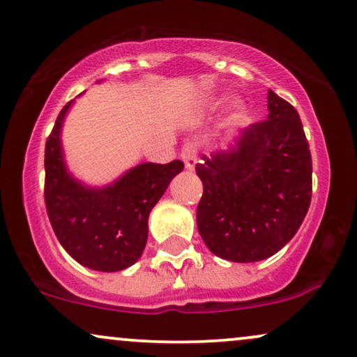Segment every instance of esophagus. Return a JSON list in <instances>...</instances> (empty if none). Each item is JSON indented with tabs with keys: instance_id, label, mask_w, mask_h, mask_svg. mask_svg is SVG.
<instances>
[{
	"instance_id": "obj_1",
	"label": "esophagus",
	"mask_w": 357,
	"mask_h": 357,
	"mask_svg": "<svg viewBox=\"0 0 357 357\" xmlns=\"http://www.w3.org/2000/svg\"><path fill=\"white\" fill-rule=\"evenodd\" d=\"M181 159L184 162V167L186 169H195L196 162H198V155H196V147L191 144V142H186V144L183 146V151H181Z\"/></svg>"
}]
</instances>
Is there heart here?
<instances>
[{"label":"heart","instance_id":"obj_1","mask_svg":"<svg viewBox=\"0 0 357 357\" xmlns=\"http://www.w3.org/2000/svg\"><path fill=\"white\" fill-rule=\"evenodd\" d=\"M220 104H221V102L218 99H215V100L210 102L211 109H216ZM247 116H248L247 104H245V102L241 100V99L233 100L231 112H230V121L235 122V124H241V122H245V119H247Z\"/></svg>","mask_w":357,"mask_h":357}]
</instances>
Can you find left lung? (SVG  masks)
I'll return each mask as SVG.
<instances>
[{
    "label": "left lung",
    "instance_id": "1",
    "mask_svg": "<svg viewBox=\"0 0 357 357\" xmlns=\"http://www.w3.org/2000/svg\"><path fill=\"white\" fill-rule=\"evenodd\" d=\"M202 159L196 223L216 257L260 261L294 238L312 198V158L289 102L268 90L267 121L245 127L228 149Z\"/></svg>",
    "mask_w": 357,
    "mask_h": 357
}]
</instances>
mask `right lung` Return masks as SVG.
I'll return each mask as SVG.
<instances>
[{
    "mask_svg": "<svg viewBox=\"0 0 357 357\" xmlns=\"http://www.w3.org/2000/svg\"><path fill=\"white\" fill-rule=\"evenodd\" d=\"M73 100L56 117L45 146V203L60 245L73 260L97 272H119L141 258L147 220L181 161L142 162L105 186H89L68 171L61 127Z\"/></svg>",
    "mask_w": 357,
    "mask_h": 357,
    "instance_id": "add662e5",
    "label": "right lung"
}]
</instances>
